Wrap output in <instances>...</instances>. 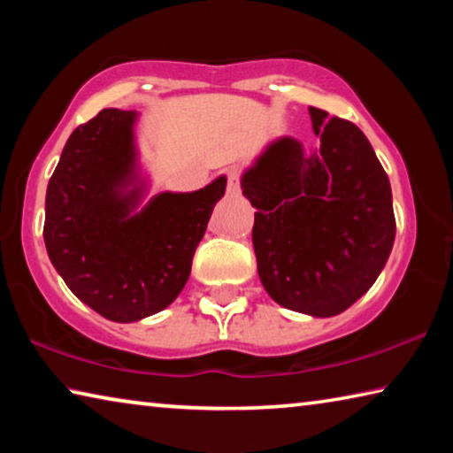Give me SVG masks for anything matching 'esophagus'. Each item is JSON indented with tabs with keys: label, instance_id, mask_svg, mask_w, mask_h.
Returning <instances> with one entry per match:
<instances>
[{
	"label": "esophagus",
	"instance_id": "34e87169",
	"mask_svg": "<svg viewBox=\"0 0 453 453\" xmlns=\"http://www.w3.org/2000/svg\"><path fill=\"white\" fill-rule=\"evenodd\" d=\"M226 175H227V194L237 196V194H240V170H235V167H229Z\"/></svg>",
	"mask_w": 453,
	"mask_h": 453
}]
</instances>
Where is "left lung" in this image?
<instances>
[{
	"mask_svg": "<svg viewBox=\"0 0 453 453\" xmlns=\"http://www.w3.org/2000/svg\"><path fill=\"white\" fill-rule=\"evenodd\" d=\"M319 148L278 137L242 175L257 273L273 302L332 318L378 280L395 240L392 188L362 129L310 107Z\"/></svg>",
	"mask_w": 453,
	"mask_h": 453,
	"instance_id": "obj_1",
	"label": "left lung"
}]
</instances>
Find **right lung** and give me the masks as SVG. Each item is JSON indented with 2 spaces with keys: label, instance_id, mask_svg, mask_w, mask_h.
I'll list each match as a JSON object with an SVG mask.
<instances>
[{
  "label": "right lung",
  "instance_id": "add662e5",
  "mask_svg": "<svg viewBox=\"0 0 453 453\" xmlns=\"http://www.w3.org/2000/svg\"><path fill=\"white\" fill-rule=\"evenodd\" d=\"M135 111L102 110L73 129L45 194V250L75 297L111 321L165 310L186 286L197 243L226 175L208 186L162 191L142 205Z\"/></svg>",
  "mask_w": 453,
  "mask_h": 453
}]
</instances>
